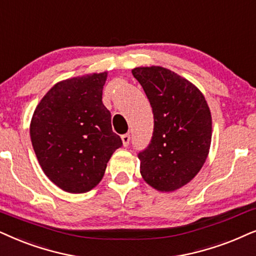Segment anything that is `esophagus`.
Returning a JSON list of instances; mask_svg holds the SVG:
<instances>
[{"label":"esophagus","instance_id":"1","mask_svg":"<svg viewBox=\"0 0 256 256\" xmlns=\"http://www.w3.org/2000/svg\"><path fill=\"white\" fill-rule=\"evenodd\" d=\"M121 138H122V144H124V147H127L129 144V141H130V136H129V134H124L121 136Z\"/></svg>","mask_w":256,"mask_h":256}]
</instances>
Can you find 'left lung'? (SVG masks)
Here are the masks:
<instances>
[{
    "mask_svg": "<svg viewBox=\"0 0 256 256\" xmlns=\"http://www.w3.org/2000/svg\"><path fill=\"white\" fill-rule=\"evenodd\" d=\"M150 102L154 132L138 152L140 172L149 186L174 192L190 182L208 156L212 115L200 89L176 72L158 66L132 70Z\"/></svg>",
    "mask_w": 256,
    "mask_h": 256,
    "instance_id": "1",
    "label": "left lung"
}]
</instances>
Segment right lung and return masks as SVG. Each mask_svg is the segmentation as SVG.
Instances as JSON below:
<instances>
[{"label":"right lung","instance_id":"add662e5","mask_svg":"<svg viewBox=\"0 0 256 256\" xmlns=\"http://www.w3.org/2000/svg\"><path fill=\"white\" fill-rule=\"evenodd\" d=\"M107 72L58 82L32 114L30 138L43 172L62 190H92L122 146L102 104Z\"/></svg>","mask_w":256,"mask_h":256}]
</instances>
